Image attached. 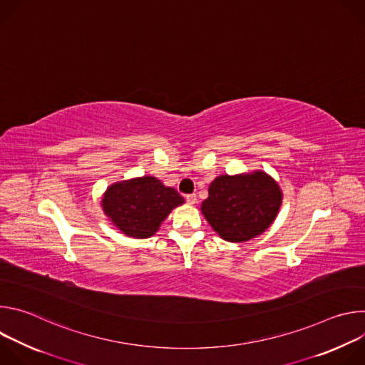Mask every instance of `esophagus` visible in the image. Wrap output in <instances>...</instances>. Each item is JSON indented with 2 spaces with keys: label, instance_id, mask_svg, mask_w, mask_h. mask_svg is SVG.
<instances>
[{
  "label": "esophagus",
  "instance_id": "obj_1",
  "mask_svg": "<svg viewBox=\"0 0 365 365\" xmlns=\"http://www.w3.org/2000/svg\"><path fill=\"white\" fill-rule=\"evenodd\" d=\"M196 195L195 193H192V195H186V202L189 203V205H195L196 203Z\"/></svg>",
  "mask_w": 365,
  "mask_h": 365
}]
</instances>
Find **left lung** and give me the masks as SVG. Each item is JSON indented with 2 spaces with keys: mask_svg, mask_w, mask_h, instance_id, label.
<instances>
[{
  "mask_svg": "<svg viewBox=\"0 0 365 365\" xmlns=\"http://www.w3.org/2000/svg\"><path fill=\"white\" fill-rule=\"evenodd\" d=\"M280 205V187L269 175H224L210 185V196L202 202V214L220 237L244 242L272 225Z\"/></svg>",
  "mask_w": 365,
  "mask_h": 365,
  "instance_id": "8db88e82",
  "label": "left lung"
}]
</instances>
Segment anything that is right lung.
<instances>
[{
  "label": "right lung",
  "mask_w": 365,
  "mask_h": 365,
  "mask_svg": "<svg viewBox=\"0 0 365 365\" xmlns=\"http://www.w3.org/2000/svg\"><path fill=\"white\" fill-rule=\"evenodd\" d=\"M182 203L183 197L178 190L153 176L115 183L102 199L103 212L114 225L135 238L151 237L173 207Z\"/></svg>",
  "instance_id": "add662e5"
}]
</instances>
